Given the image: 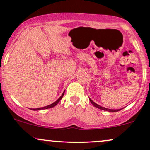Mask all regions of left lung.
<instances>
[{"label":"left lung","instance_id":"obj_1","mask_svg":"<svg viewBox=\"0 0 150 150\" xmlns=\"http://www.w3.org/2000/svg\"><path fill=\"white\" fill-rule=\"evenodd\" d=\"M89 100H90V101L91 102V103L93 104V105L95 107V108H98V109H100V110H105V111H108V112H117V111H120V110H122V109H118V110H112V109H108V108H104V107H102L100 106V105H98L97 103H95V102H93V100H92L90 98H89Z\"/></svg>","mask_w":150,"mask_h":150}]
</instances>
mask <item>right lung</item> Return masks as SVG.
Wrapping results in <instances>:
<instances>
[{"label": "right lung", "instance_id": "1", "mask_svg": "<svg viewBox=\"0 0 150 150\" xmlns=\"http://www.w3.org/2000/svg\"><path fill=\"white\" fill-rule=\"evenodd\" d=\"M64 93H65V91H64V92H63V93L62 94L61 96H60V98H59L58 99H57V100H56V101L54 102L53 103H52V104H50V105H47V106L43 107V108H35V109H30V110H45V109H49V108H53V107L56 106L57 103H58L60 101V100H61L62 98V97H63Z\"/></svg>", "mask_w": 150, "mask_h": 150}]
</instances>
